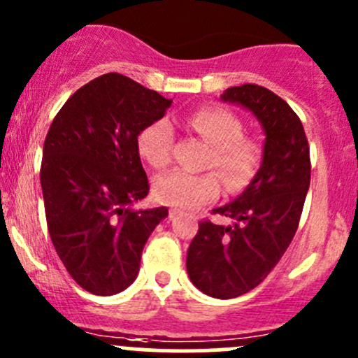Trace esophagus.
Listing matches in <instances>:
<instances>
[{"instance_id": "34e87169", "label": "esophagus", "mask_w": 358, "mask_h": 358, "mask_svg": "<svg viewBox=\"0 0 358 358\" xmlns=\"http://www.w3.org/2000/svg\"><path fill=\"white\" fill-rule=\"evenodd\" d=\"M180 209H169V218H175V216H178L180 215Z\"/></svg>"}]
</instances>
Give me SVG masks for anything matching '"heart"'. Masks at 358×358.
Masks as SVG:
<instances>
[{
  "instance_id": "obj_1",
  "label": "heart",
  "mask_w": 358,
  "mask_h": 358,
  "mask_svg": "<svg viewBox=\"0 0 358 358\" xmlns=\"http://www.w3.org/2000/svg\"><path fill=\"white\" fill-rule=\"evenodd\" d=\"M192 131L211 147L206 166L216 168L232 190L244 187L255 176L262 162V147L255 140L243 136L241 119L222 107H201L187 117ZM173 129L166 119H157L140 131L136 149L152 168H164L171 161ZM154 197L162 204L194 209L215 201L222 192V180L216 173L168 171L159 175L152 183Z\"/></svg>"
}]
</instances>
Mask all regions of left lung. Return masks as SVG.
<instances>
[{
  "mask_svg": "<svg viewBox=\"0 0 358 358\" xmlns=\"http://www.w3.org/2000/svg\"><path fill=\"white\" fill-rule=\"evenodd\" d=\"M223 102L251 110L265 131L258 173L237 199L213 209L232 225L199 223L187 251V272L197 289L220 299L255 289L289 248L310 187V147L296 112L258 85L234 86Z\"/></svg>",
  "mask_w": 358,
  "mask_h": 358,
  "instance_id": "8db88e82",
  "label": "left lung"
}]
</instances>
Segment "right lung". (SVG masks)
Listing matches in <instances>:
<instances>
[{
	"label": "right lung",
	"instance_id": "obj_1",
	"mask_svg": "<svg viewBox=\"0 0 358 358\" xmlns=\"http://www.w3.org/2000/svg\"><path fill=\"white\" fill-rule=\"evenodd\" d=\"M173 100L109 72L81 86L53 119L43 147L41 189L57 255L88 292L131 286L143 246L168 208L133 209L149 194L136 138Z\"/></svg>",
	"mask_w": 358,
	"mask_h": 358
}]
</instances>
